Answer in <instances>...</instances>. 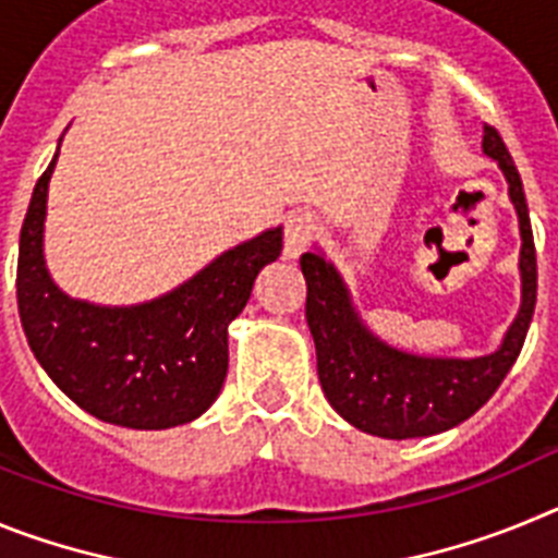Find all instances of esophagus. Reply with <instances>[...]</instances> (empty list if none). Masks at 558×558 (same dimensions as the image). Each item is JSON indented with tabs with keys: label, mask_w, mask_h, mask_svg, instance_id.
I'll list each match as a JSON object with an SVG mask.
<instances>
[{
	"label": "esophagus",
	"mask_w": 558,
	"mask_h": 558,
	"mask_svg": "<svg viewBox=\"0 0 558 558\" xmlns=\"http://www.w3.org/2000/svg\"><path fill=\"white\" fill-rule=\"evenodd\" d=\"M318 234V220L307 211H293L284 223V256L288 259H299L313 243V236Z\"/></svg>",
	"instance_id": "obj_1"
}]
</instances>
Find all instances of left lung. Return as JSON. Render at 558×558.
I'll return each mask as SVG.
<instances>
[{"label":"left lung","mask_w":558,"mask_h":558,"mask_svg":"<svg viewBox=\"0 0 558 558\" xmlns=\"http://www.w3.org/2000/svg\"><path fill=\"white\" fill-rule=\"evenodd\" d=\"M483 153L495 159L506 175L522 240L520 310L495 352L477 357H438L391 347L360 318L343 276L327 254L315 248L302 256L307 327L315 340L324 397L357 430L397 441L450 430L489 402L520 357L536 304L534 231L520 172L492 125H483Z\"/></svg>","instance_id":"left-lung-1"}]
</instances>
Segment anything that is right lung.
I'll use <instances>...</instances> for the list:
<instances>
[{"instance_id":"right-lung-1","label":"right lung","mask_w":558,"mask_h":558,"mask_svg":"<svg viewBox=\"0 0 558 558\" xmlns=\"http://www.w3.org/2000/svg\"><path fill=\"white\" fill-rule=\"evenodd\" d=\"M56 161L58 153L33 190L19 236L16 299L29 349L75 405L108 425H186L209 411L223 388L229 324L248 304L259 270L282 254V226L223 251L159 299L128 307L83 302L52 282L44 259Z\"/></svg>"}]
</instances>
